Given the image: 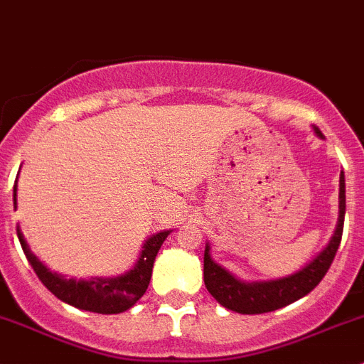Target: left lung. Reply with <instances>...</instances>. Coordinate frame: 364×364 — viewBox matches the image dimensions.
<instances>
[{
  "label": "left lung",
  "instance_id": "8db88e82",
  "mask_svg": "<svg viewBox=\"0 0 364 364\" xmlns=\"http://www.w3.org/2000/svg\"><path fill=\"white\" fill-rule=\"evenodd\" d=\"M315 134L322 137L321 130L314 128ZM343 220H345V176L340 174V216L338 225H336L335 236L331 237L328 247L324 248L308 266L297 271L292 277L282 278L273 282H257V284H245L227 273L222 266L213 262L209 255V247L204 250V284L209 294L215 297L222 306L227 310L237 311L245 315L267 314L278 308H284L287 304L294 303L314 291L322 278L328 273L329 266L335 260L338 252L341 234H343Z\"/></svg>",
  "mask_w": 364,
  "mask_h": 364
}]
</instances>
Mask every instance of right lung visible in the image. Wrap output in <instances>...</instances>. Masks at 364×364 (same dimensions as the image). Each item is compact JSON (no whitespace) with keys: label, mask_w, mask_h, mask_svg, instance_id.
I'll return each instance as SVG.
<instances>
[{"label":"right lung","mask_w":364,"mask_h":364,"mask_svg":"<svg viewBox=\"0 0 364 364\" xmlns=\"http://www.w3.org/2000/svg\"><path fill=\"white\" fill-rule=\"evenodd\" d=\"M19 176V174H17ZM17 204V181L14 185V205ZM171 230L159 232L149 237L144 243V250L141 253V259L137 260L134 269L128 271L127 274L117 278H91V280H67L56 273H50L26 245L23 234L17 227V236H19L21 247H23L26 259L35 269L36 277L40 278L43 285L53 292L58 299L63 303L72 304V306L80 308L86 311H95V314H121L134 306L148 289L149 280L153 273V262L159 253L161 243L168 236Z\"/></svg>","instance_id":"obj_1"}]
</instances>
